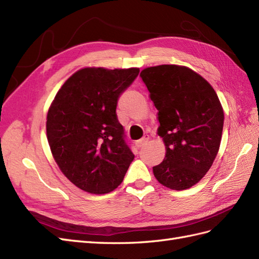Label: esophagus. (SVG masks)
Returning a JSON list of instances; mask_svg holds the SVG:
<instances>
[{
    "instance_id": "esophagus-1",
    "label": "esophagus",
    "mask_w": 259,
    "mask_h": 259,
    "mask_svg": "<svg viewBox=\"0 0 259 259\" xmlns=\"http://www.w3.org/2000/svg\"><path fill=\"white\" fill-rule=\"evenodd\" d=\"M148 141H149V138H147V137H144V138H142V139H141V140H138V141L136 142V145H137V148H138V149H140V148L144 147V145L148 143Z\"/></svg>"
}]
</instances>
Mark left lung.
<instances>
[{"label": "left lung", "mask_w": 259, "mask_h": 259, "mask_svg": "<svg viewBox=\"0 0 259 259\" xmlns=\"http://www.w3.org/2000/svg\"><path fill=\"white\" fill-rule=\"evenodd\" d=\"M140 76L157 109L166 154L153 167L158 183L184 190L207 174L220 148L224 114L212 86L186 66L163 64Z\"/></svg>", "instance_id": "8db88e82"}]
</instances>
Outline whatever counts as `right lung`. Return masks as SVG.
Masks as SVG:
<instances>
[{"label": "right lung", "instance_id": "right-lung-1", "mask_svg": "<svg viewBox=\"0 0 259 259\" xmlns=\"http://www.w3.org/2000/svg\"><path fill=\"white\" fill-rule=\"evenodd\" d=\"M139 72L82 69L66 79L50 106L47 138L52 155L66 178L88 193L117 188L134 161L116 109Z\"/></svg>", "mask_w": 259, "mask_h": 259}]
</instances>
